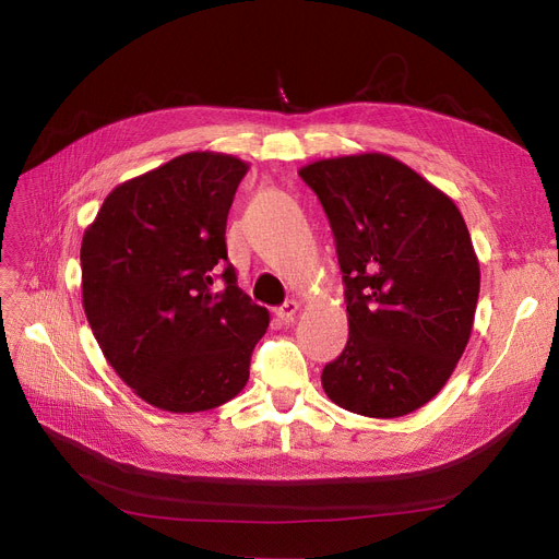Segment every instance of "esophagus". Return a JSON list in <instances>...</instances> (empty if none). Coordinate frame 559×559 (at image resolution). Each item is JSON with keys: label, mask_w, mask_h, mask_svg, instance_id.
I'll return each instance as SVG.
<instances>
[{"label": "esophagus", "mask_w": 559, "mask_h": 559, "mask_svg": "<svg viewBox=\"0 0 559 559\" xmlns=\"http://www.w3.org/2000/svg\"><path fill=\"white\" fill-rule=\"evenodd\" d=\"M274 312H276V317H278L281 321H289L292 317H295V314L299 312V304H297V301H285V304L278 306Z\"/></svg>", "instance_id": "esophagus-1"}]
</instances>
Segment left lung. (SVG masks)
<instances>
[{
  "instance_id": "1",
  "label": "left lung",
  "mask_w": 559,
  "mask_h": 559,
  "mask_svg": "<svg viewBox=\"0 0 559 559\" xmlns=\"http://www.w3.org/2000/svg\"><path fill=\"white\" fill-rule=\"evenodd\" d=\"M329 215L344 281L348 342L321 371L333 403L394 419L439 394L472 337L480 264L462 213L388 154L299 169Z\"/></svg>"
}]
</instances>
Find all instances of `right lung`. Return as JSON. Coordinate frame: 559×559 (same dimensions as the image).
Returning a JSON list of instances; mask_svg holds the SVG:
<instances>
[{
    "instance_id": "obj_1",
    "label": "right lung",
    "mask_w": 559,
    "mask_h": 559,
    "mask_svg": "<svg viewBox=\"0 0 559 559\" xmlns=\"http://www.w3.org/2000/svg\"><path fill=\"white\" fill-rule=\"evenodd\" d=\"M249 165L190 152L117 186L81 242L83 310L124 383L167 413L238 396L267 308L238 287L226 217ZM227 262L225 289L212 270Z\"/></svg>"
}]
</instances>
